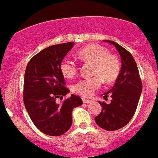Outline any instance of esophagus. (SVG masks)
<instances>
[{
	"instance_id": "1",
	"label": "esophagus",
	"mask_w": 158,
	"mask_h": 158,
	"mask_svg": "<svg viewBox=\"0 0 158 158\" xmlns=\"http://www.w3.org/2000/svg\"><path fill=\"white\" fill-rule=\"evenodd\" d=\"M82 100H83L84 103H85V104H87V103H90V102H91V100H87V99H83Z\"/></svg>"
}]
</instances>
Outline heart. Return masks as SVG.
Here are the masks:
<instances>
[{"label": "heart", "instance_id": "1", "mask_svg": "<svg viewBox=\"0 0 158 158\" xmlns=\"http://www.w3.org/2000/svg\"><path fill=\"white\" fill-rule=\"evenodd\" d=\"M77 56L83 62L92 63V75L77 82L73 92L83 97H91L101 88L103 81L111 83L120 73L121 64L118 57L99 44H90L78 51ZM79 66L74 59L65 57L60 64V70L67 79L73 78L78 73Z\"/></svg>", "mask_w": 158, "mask_h": 158}]
</instances>
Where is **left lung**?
Here are the masks:
<instances>
[{"mask_svg": "<svg viewBox=\"0 0 158 158\" xmlns=\"http://www.w3.org/2000/svg\"><path fill=\"white\" fill-rule=\"evenodd\" d=\"M115 46L122 60L120 73L115 85L104 94L111 95L109 104L100 102L101 112L95 118L96 124L106 131H116L126 126L135 115L142 90L139 71L132 54L115 42L105 40Z\"/></svg>", "mask_w": 158, "mask_h": 158, "instance_id": "8db88e82", "label": "left lung"}]
</instances>
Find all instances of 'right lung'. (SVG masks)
Returning a JSON list of instances; mask_svg holds the SVG:
<instances>
[{"label":"right lung","mask_w":158,"mask_h":158,"mask_svg":"<svg viewBox=\"0 0 158 158\" xmlns=\"http://www.w3.org/2000/svg\"><path fill=\"white\" fill-rule=\"evenodd\" d=\"M73 43H62L43 49L27 63L23 79V100L35 126L51 136H60L72 125L73 107L83 104L81 98L72 95L61 104L69 90L65 87L60 64Z\"/></svg>","instance_id":"1"}]
</instances>
